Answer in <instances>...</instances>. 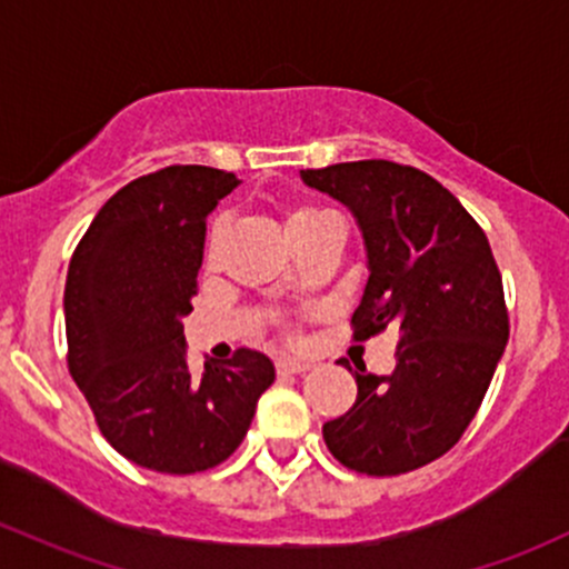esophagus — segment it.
<instances>
[{"mask_svg": "<svg viewBox=\"0 0 569 569\" xmlns=\"http://www.w3.org/2000/svg\"><path fill=\"white\" fill-rule=\"evenodd\" d=\"M310 361H299V359H280L278 361V372H286V376H295V372H308Z\"/></svg>", "mask_w": 569, "mask_h": 569, "instance_id": "1", "label": "esophagus"}]
</instances>
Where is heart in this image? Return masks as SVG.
I'll return each instance as SVG.
<instances>
[{
	"mask_svg": "<svg viewBox=\"0 0 569 569\" xmlns=\"http://www.w3.org/2000/svg\"><path fill=\"white\" fill-rule=\"evenodd\" d=\"M327 216V210L316 208V204H289L283 213V223H286V232L289 237H295L299 229L310 227V223L318 221V218Z\"/></svg>",
	"mask_w": 569,
	"mask_h": 569,
	"instance_id": "heart-1",
	"label": "heart"
}]
</instances>
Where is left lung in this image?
I'll return each instance as SVG.
<instances>
[{
    "label": "left lung",
    "mask_w": 569,
    "mask_h": 569,
    "mask_svg": "<svg viewBox=\"0 0 569 569\" xmlns=\"http://www.w3.org/2000/svg\"><path fill=\"white\" fill-rule=\"evenodd\" d=\"M305 186L351 210L365 237L353 337L399 327L397 367L353 372L356 402L323 423L332 457L365 476H402L451 451L476 418L508 346L502 278L489 240L451 191L416 167L346 161L302 170Z\"/></svg>",
    "instance_id": "left-lung-1"
}]
</instances>
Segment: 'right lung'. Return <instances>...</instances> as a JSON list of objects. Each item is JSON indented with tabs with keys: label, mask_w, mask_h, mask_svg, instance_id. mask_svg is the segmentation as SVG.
<instances>
[{
	"label": "right lung",
	"mask_w": 569,
	"mask_h": 569,
	"mask_svg": "<svg viewBox=\"0 0 569 569\" xmlns=\"http://www.w3.org/2000/svg\"><path fill=\"white\" fill-rule=\"evenodd\" d=\"M237 183L199 164L142 174L102 204L67 272L70 376L110 446L167 476L232 457L274 380L272 361L251 348L208 361L202 378L186 365L204 221Z\"/></svg>",
	"instance_id": "1"
}]
</instances>
